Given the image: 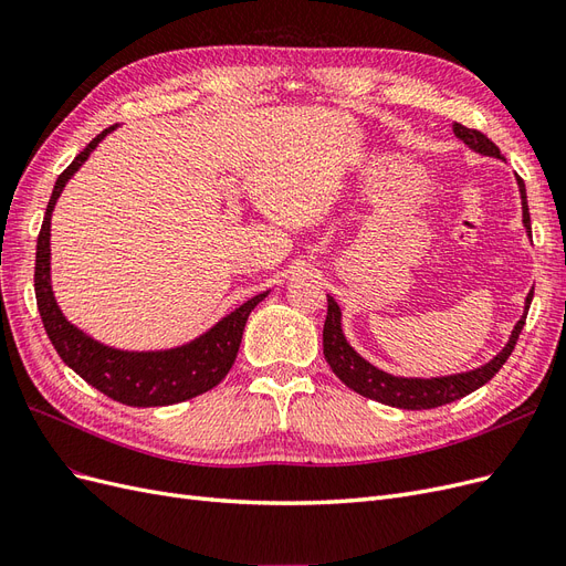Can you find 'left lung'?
<instances>
[{
	"instance_id": "8db88e82",
	"label": "left lung",
	"mask_w": 566,
	"mask_h": 566,
	"mask_svg": "<svg viewBox=\"0 0 566 566\" xmlns=\"http://www.w3.org/2000/svg\"><path fill=\"white\" fill-rule=\"evenodd\" d=\"M453 132H455L458 139L465 146H470L474 153H482V156L505 160L501 156V148L495 146L489 139V136H484L482 132L462 127L460 123H453ZM517 186H520V196H522V221L526 227V233L531 235L526 188H524V181L520 177H517ZM531 297H534V290H528L524 314L517 321L515 328H512L507 345L499 354H495L489 364L479 366L474 370H468V373L443 375V378L424 380V378H397V375H389L380 368H375L373 364L366 361L364 356H358L354 352V347L347 342L345 333H342L339 306L328 295V316H325V323H323V356H325V361H328V366L333 368L337 378L345 382L349 389H354L356 394H361V397H368L373 401H380V403H387V406H394V408H403V410L437 408V406H443V403H451L455 399L468 397L470 391L486 385L493 378V375L503 368V364L510 358L512 349H515L520 333L524 328V321H526L528 306H531Z\"/></svg>"
}]
</instances>
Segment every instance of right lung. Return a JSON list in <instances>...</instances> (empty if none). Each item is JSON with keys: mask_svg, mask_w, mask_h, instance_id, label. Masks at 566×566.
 Listing matches in <instances>:
<instances>
[{"mask_svg": "<svg viewBox=\"0 0 566 566\" xmlns=\"http://www.w3.org/2000/svg\"><path fill=\"white\" fill-rule=\"evenodd\" d=\"M117 125L101 132L92 139L80 156L67 165L56 179L51 191L42 229L38 235V256H35V295L38 310L44 323V331L51 345L59 352L65 366H71L84 382H90L98 391H104L113 401L148 408V406H172L186 399H193L198 394L217 387L231 370L238 347H241L243 331L250 312L260 304L269 290L262 295H254L235 312L221 318L212 328L188 342L184 347L165 349V352H123L101 345L94 337L84 335L80 328L67 321L51 290L49 276V235H51V212L54 205L77 169L90 158V153L98 146L106 134Z\"/></svg>", "mask_w": 566, "mask_h": 566, "instance_id": "add662e5", "label": "right lung"}]
</instances>
